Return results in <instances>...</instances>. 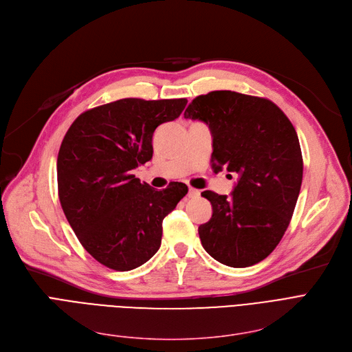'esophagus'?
Here are the masks:
<instances>
[{
	"label": "esophagus",
	"mask_w": 352,
	"mask_h": 352,
	"mask_svg": "<svg viewBox=\"0 0 352 352\" xmlns=\"http://www.w3.org/2000/svg\"><path fill=\"white\" fill-rule=\"evenodd\" d=\"M199 195H200V192L196 190V189H193V188H190L189 192H188V196H189V197H197Z\"/></svg>",
	"instance_id": "34e87169"
}]
</instances>
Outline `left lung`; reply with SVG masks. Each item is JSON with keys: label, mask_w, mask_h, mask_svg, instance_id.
Listing matches in <instances>:
<instances>
[{"label": "left lung", "mask_w": 352, "mask_h": 352, "mask_svg": "<svg viewBox=\"0 0 352 352\" xmlns=\"http://www.w3.org/2000/svg\"><path fill=\"white\" fill-rule=\"evenodd\" d=\"M185 119L209 126L213 170L238 175L232 196L202 193L213 213L199 226L200 242L212 258L232 267L263 261L285 233L302 183V153L292 123L271 100L230 90L197 96Z\"/></svg>", "instance_id": "obj_1"}]
</instances>
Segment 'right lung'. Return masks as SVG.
<instances>
[{"label":"right lung","mask_w":352,"mask_h":352,"mask_svg":"<svg viewBox=\"0 0 352 352\" xmlns=\"http://www.w3.org/2000/svg\"><path fill=\"white\" fill-rule=\"evenodd\" d=\"M186 98H122L81 113L57 157L58 197L80 243L102 265L131 271L162 243V222L188 193L185 183L150 188L133 169L153 156L157 126L180 116Z\"/></svg>","instance_id":"add662e5"}]
</instances>
